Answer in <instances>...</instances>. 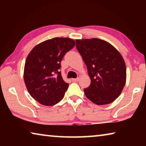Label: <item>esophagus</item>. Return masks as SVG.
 <instances>
[{
    "label": "esophagus",
    "instance_id": "34e87169",
    "mask_svg": "<svg viewBox=\"0 0 146 146\" xmlns=\"http://www.w3.org/2000/svg\"><path fill=\"white\" fill-rule=\"evenodd\" d=\"M71 80H72L73 82H78V81L79 80V77L76 78H72L71 79Z\"/></svg>",
    "mask_w": 146,
    "mask_h": 146
}]
</instances>
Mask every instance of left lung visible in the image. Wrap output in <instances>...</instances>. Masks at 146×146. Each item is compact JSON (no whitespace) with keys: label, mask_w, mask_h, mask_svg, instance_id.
Masks as SVG:
<instances>
[{"label":"left lung","mask_w":146,"mask_h":146,"mask_svg":"<svg viewBox=\"0 0 146 146\" xmlns=\"http://www.w3.org/2000/svg\"><path fill=\"white\" fill-rule=\"evenodd\" d=\"M76 47L88 68L91 84L84 89L89 100L97 105L113 102L126 81L124 60L117 49L105 40L76 39Z\"/></svg>","instance_id":"obj_1"}]
</instances>
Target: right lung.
I'll list each match as a JSON object with an SVG mask.
<instances>
[{
  "label": "right lung",
  "mask_w": 146,
  "mask_h": 146,
  "mask_svg": "<svg viewBox=\"0 0 146 146\" xmlns=\"http://www.w3.org/2000/svg\"><path fill=\"white\" fill-rule=\"evenodd\" d=\"M75 46L71 38H53L34 47L27 56L24 82L30 95L41 104L53 106L64 97L69 84L62 77L60 62Z\"/></svg>",
  "instance_id": "add662e5"
}]
</instances>
